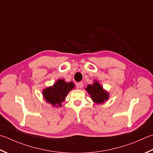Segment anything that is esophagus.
I'll return each instance as SVG.
<instances>
[{
  "label": "esophagus",
  "instance_id": "esophagus-1",
  "mask_svg": "<svg viewBox=\"0 0 153 153\" xmlns=\"http://www.w3.org/2000/svg\"><path fill=\"white\" fill-rule=\"evenodd\" d=\"M77 87L78 88H80V89H82V88H83V83L82 82H78L77 83Z\"/></svg>",
  "mask_w": 153,
  "mask_h": 153
}]
</instances>
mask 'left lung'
I'll use <instances>...</instances> for the list:
<instances>
[{
	"label": "left lung",
	"mask_w": 153,
	"mask_h": 153,
	"mask_svg": "<svg viewBox=\"0 0 153 153\" xmlns=\"http://www.w3.org/2000/svg\"><path fill=\"white\" fill-rule=\"evenodd\" d=\"M85 89L91 95L92 100L96 103H102L109 97L107 92L103 90V87L97 82H95L93 85H88Z\"/></svg>",
	"instance_id": "obj_1"
}]
</instances>
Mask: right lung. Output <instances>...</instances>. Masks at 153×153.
I'll return each mask as SVG.
<instances>
[{
	"mask_svg": "<svg viewBox=\"0 0 153 153\" xmlns=\"http://www.w3.org/2000/svg\"><path fill=\"white\" fill-rule=\"evenodd\" d=\"M74 87L73 82L67 83L64 79H59L52 87L45 89L43 95L46 101L53 106L61 107V103L65 101L68 94Z\"/></svg>",
	"mask_w": 153,
	"mask_h": 153,
	"instance_id": "add662e5",
	"label": "right lung"
}]
</instances>
